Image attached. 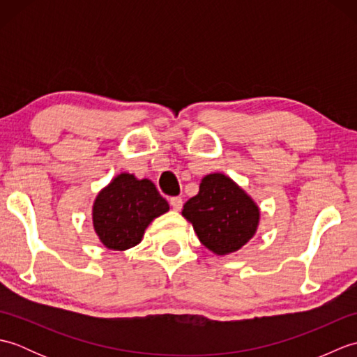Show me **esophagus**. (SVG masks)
Instances as JSON below:
<instances>
[{
  "instance_id": "esophagus-1",
  "label": "esophagus",
  "mask_w": 357,
  "mask_h": 357,
  "mask_svg": "<svg viewBox=\"0 0 357 357\" xmlns=\"http://www.w3.org/2000/svg\"><path fill=\"white\" fill-rule=\"evenodd\" d=\"M170 206L174 210H181L183 208V198L181 196H173V198H170Z\"/></svg>"
}]
</instances>
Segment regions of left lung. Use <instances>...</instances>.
<instances>
[{
    "label": "left lung",
    "instance_id": "8db88e82",
    "mask_svg": "<svg viewBox=\"0 0 357 357\" xmlns=\"http://www.w3.org/2000/svg\"><path fill=\"white\" fill-rule=\"evenodd\" d=\"M183 215L202 244L216 255L233 253L247 244L259 222L256 204L221 173L202 179L199 193L184 204Z\"/></svg>",
    "mask_w": 357,
    "mask_h": 357
}]
</instances>
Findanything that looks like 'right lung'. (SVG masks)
<instances>
[{
	"label": "right lung",
	"mask_w": 357,
	"mask_h": 357,
	"mask_svg": "<svg viewBox=\"0 0 357 357\" xmlns=\"http://www.w3.org/2000/svg\"><path fill=\"white\" fill-rule=\"evenodd\" d=\"M165 211L169 204L151 181L123 173L96 196L93 227L105 247L123 252L139 244L147 225Z\"/></svg>",
	"instance_id": "obj_1"
}]
</instances>
